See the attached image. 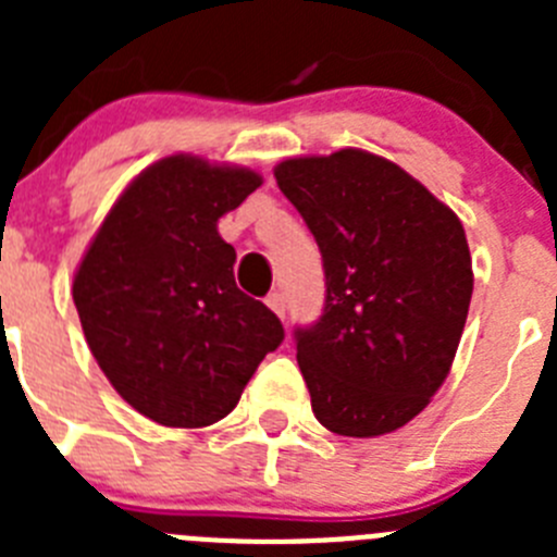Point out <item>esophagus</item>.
I'll use <instances>...</instances> for the list:
<instances>
[{
    "label": "esophagus",
    "instance_id": "1",
    "mask_svg": "<svg viewBox=\"0 0 557 557\" xmlns=\"http://www.w3.org/2000/svg\"><path fill=\"white\" fill-rule=\"evenodd\" d=\"M268 307L273 309L278 318H284V312H287V298H284V293H278V289H273V293L268 295Z\"/></svg>",
    "mask_w": 557,
    "mask_h": 557
}]
</instances>
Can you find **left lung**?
Wrapping results in <instances>:
<instances>
[{
  "instance_id": "left-lung-1",
  "label": "left lung",
  "mask_w": 557,
  "mask_h": 557,
  "mask_svg": "<svg viewBox=\"0 0 557 557\" xmlns=\"http://www.w3.org/2000/svg\"><path fill=\"white\" fill-rule=\"evenodd\" d=\"M323 256L326 304L295 348L326 430L376 437L430 405L451 368L474 273L455 211L366 150L275 166Z\"/></svg>"
}]
</instances>
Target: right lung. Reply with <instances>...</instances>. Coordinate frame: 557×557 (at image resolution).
<instances>
[{
  "label": "right lung",
  "instance_id": "1",
  "mask_svg": "<svg viewBox=\"0 0 557 557\" xmlns=\"http://www.w3.org/2000/svg\"><path fill=\"white\" fill-rule=\"evenodd\" d=\"M262 178L245 166L170 156L108 211L72 284L81 326L113 391L156 424L228 416L282 321L236 287L218 220Z\"/></svg>",
  "mask_w": 557,
  "mask_h": 557
}]
</instances>
